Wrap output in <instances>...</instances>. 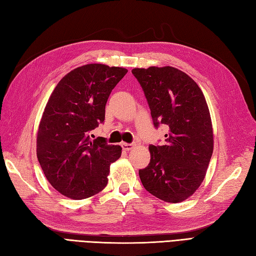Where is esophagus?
<instances>
[{
  "mask_svg": "<svg viewBox=\"0 0 256 256\" xmlns=\"http://www.w3.org/2000/svg\"><path fill=\"white\" fill-rule=\"evenodd\" d=\"M122 149H124V150L129 151V150H132V149L134 147V144H127V142H122Z\"/></svg>",
  "mask_w": 256,
  "mask_h": 256,
  "instance_id": "34e87169",
  "label": "esophagus"
}]
</instances>
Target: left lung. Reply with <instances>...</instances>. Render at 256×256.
Instances as JSON below:
<instances>
[{"instance_id":"obj_1","label":"left lung","mask_w":256,"mask_h":256,"mask_svg":"<svg viewBox=\"0 0 256 256\" xmlns=\"http://www.w3.org/2000/svg\"><path fill=\"white\" fill-rule=\"evenodd\" d=\"M154 126H166L164 144H150V162L139 170L144 189L178 203L200 186L213 152L210 112L196 82L174 67L134 68Z\"/></svg>"}]
</instances>
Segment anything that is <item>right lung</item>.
Wrapping results in <instances>:
<instances>
[{"mask_svg": "<svg viewBox=\"0 0 256 256\" xmlns=\"http://www.w3.org/2000/svg\"><path fill=\"white\" fill-rule=\"evenodd\" d=\"M122 67L88 64L62 77L52 94L38 132V159L52 186L82 200L107 186L109 166L122 154L120 146L90 132L105 122L112 90L127 74Z\"/></svg>", "mask_w": 256, "mask_h": 256, "instance_id": "1", "label": "right lung"}]
</instances>
